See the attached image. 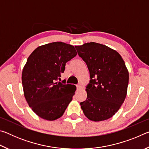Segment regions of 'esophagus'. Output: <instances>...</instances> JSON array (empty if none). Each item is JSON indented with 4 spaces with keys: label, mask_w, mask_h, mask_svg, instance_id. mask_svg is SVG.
Returning <instances> with one entry per match:
<instances>
[{
    "label": "esophagus",
    "mask_w": 149,
    "mask_h": 149,
    "mask_svg": "<svg viewBox=\"0 0 149 149\" xmlns=\"http://www.w3.org/2000/svg\"><path fill=\"white\" fill-rule=\"evenodd\" d=\"M76 87H77V89L78 90V89H80L81 88V84H77L76 85Z\"/></svg>",
    "instance_id": "obj_1"
}]
</instances>
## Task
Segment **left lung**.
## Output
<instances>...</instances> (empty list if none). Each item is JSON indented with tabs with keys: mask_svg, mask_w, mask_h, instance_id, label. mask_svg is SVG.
Segmentation results:
<instances>
[{
	"mask_svg": "<svg viewBox=\"0 0 149 149\" xmlns=\"http://www.w3.org/2000/svg\"><path fill=\"white\" fill-rule=\"evenodd\" d=\"M90 74L86 100L80 102L88 119L94 122L113 116L127 95L129 73L122 56L106 45L91 42L75 46Z\"/></svg>",
	"mask_w": 149,
	"mask_h": 149,
	"instance_id": "obj_1",
	"label": "left lung"
}]
</instances>
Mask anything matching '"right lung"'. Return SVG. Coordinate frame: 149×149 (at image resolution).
I'll list each match as a JSON object with an SVG mask.
<instances>
[{
	"mask_svg": "<svg viewBox=\"0 0 149 149\" xmlns=\"http://www.w3.org/2000/svg\"><path fill=\"white\" fill-rule=\"evenodd\" d=\"M77 55L74 46L54 42L37 47L22 72V85L29 107L39 117L54 120L61 117L75 94L76 87L60 79L65 63Z\"/></svg>",
	"mask_w": 149,
	"mask_h": 149,
	"instance_id": "add662e5",
	"label": "right lung"
}]
</instances>
